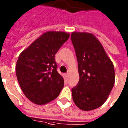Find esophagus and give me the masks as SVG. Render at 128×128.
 I'll list each match as a JSON object with an SVG mask.
<instances>
[{
    "label": "esophagus",
    "mask_w": 128,
    "mask_h": 128,
    "mask_svg": "<svg viewBox=\"0 0 128 128\" xmlns=\"http://www.w3.org/2000/svg\"><path fill=\"white\" fill-rule=\"evenodd\" d=\"M65 76H66V78H67L68 77V73H66V74H65Z\"/></svg>",
    "instance_id": "obj_1"
}]
</instances>
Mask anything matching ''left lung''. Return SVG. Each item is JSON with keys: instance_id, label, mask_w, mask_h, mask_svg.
I'll return each instance as SVG.
<instances>
[{"instance_id": "left-lung-1", "label": "left lung", "mask_w": 128, "mask_h": 128, "mask_svg": "<svg viewBox=\"0 0 128 128\" xmlns=\"http://www.w3.org/2000/svg\"><path fill=\"white\" fill-rule=\"evenodd\" d=\"M71 40L78 62L80 80L72 89V99L80 109L90 111L102 106L115 84L112 62L94 35L73 32Z\"/></svg>"}]
</instances>
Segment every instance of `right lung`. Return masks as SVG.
<instances>
[{
  "label": "right lung",
  "mask_w": 128,
  "mask_h": 128,
  "mask_svg": "<svg viewBox=\"0 0 128 128\" xmlns=\"http://www.w3.org/2000/svg\"><path fill=\"white\" fill-rule=\"evenodd\" d=\"M69 36L65 32L48 31L19 55L16 78L26 98L33 103L46 104L60 94L64 80L57 71L55 54Z\"/></svg>",
  "instance_id": "right-lung-1"
}]
</instances>
